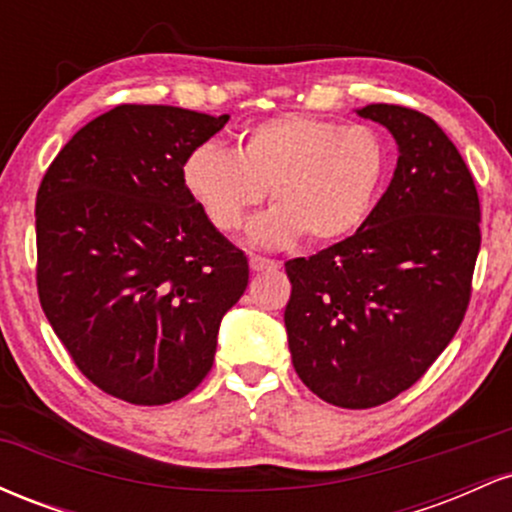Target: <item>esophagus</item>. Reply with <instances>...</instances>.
I'll list each match as a JSON object with an SVG mask.
<instances>
[{"label": "esophagus", "instance_id": "34e87169", "mask_svg": "<svg viewBox=\"0 0 512 512\" xmlns=\"http://www.w3.org/2000/svg\"><path fill=\"white\" fill-rule=\"evenodd\" d=\"M250 269H252V272H274V269H279V262L264 260V257L252 255L250 257Z\"/></svg>", "mask_w": 512, "mask_h": 512}]
</instances>
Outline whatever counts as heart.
<instances>
[{
	"label": "heart",
	"mask_w": 512,
	"mask_h": 512,
	"mask_svg": "<svg viewBox=\"0 0 512 512\" xmlns=\"http://www.w3.org/2000/svg\"><path fill=\"white\" fill-rule=\"evenodd\" d=\"M387 170L385 139L368 125L286 113L252 125L236 154L214 142L182 161V182L214 228L236 233L272 197L274 209L250 228L260 248L334 243L356 231L373 209Z\"/></svg>",
	"instance_id": "1"
}]
</instances>
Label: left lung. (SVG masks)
I'll return each instance as SVG.
<instances>
[{
  "mask_svg": "<svg viewBox=\"0 0 512 512\" xmlns=\"http://www.w3.org/2000/svg\"><path fill=\"white\" fill-rule=\"evenodd\" d=\"M395 137L392 182L354 236L286 262L298 378L334 407L409 390L460 330L477 264L479 195L457 146L404 105L356 110Z\"/></svg>",
  "mask_w": 512,
  "mask_h": 512,
  "instance_id": "left-lung-1",
  "label": "left lung"
}]
</instances>
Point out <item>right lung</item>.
Masks as SVG:
<instances>
[{
    "label": "right lung",
    "mask_w": 512,
    "mask_h": 512,
    "mask_svg": "<svg viewBox=\"0 0 512 512\" xmlns=\"http://www.w3.org/2000/svg\"><path fill=\"white\" fill-rule=\"evenodd\" d=\"M228 122L117 105L64 144L35 197L38 296L76 368L129 404H168L207 378L248 257L182 182Z\"/></svg>",
    "instance_id": "right-lung-1"
}]
</instances>
